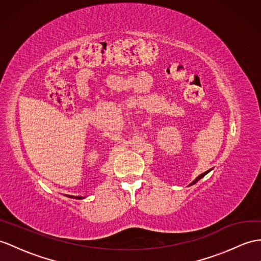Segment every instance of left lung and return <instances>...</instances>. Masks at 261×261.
<instances>
[{
	"label": "left lung",
	"mask_w": 261,
	"mask_h": 261,
	"mask_svg": "<svg viewBox=\"0 0 261 261\" xmlns=\"http://www.w3.org/2000/svg\"><path fill=\"white\" fill-rule=\"evenodd\" d=\"M211 170H213V168L212 169H209V170H207V171H205V173H202V174H200L198 177H196V178L192 181V182H190L189 184V185L188 186H192V185H195V184L197 182V181H198V180H200L201 178H202V177H204V176H206L208 173H209V171H211Z\"/></svg>",
	"instance_id": "8db88e82"
}]
</instances>
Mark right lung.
Returning <instances> with one entry per match:
<instances>
[{
	"instance_id": "add662e5",
	"label": "right lung",
	"mask_w": 261,
	"mask_h": 261,
	"mask_svg": "<svg viewBox=\"0 0 261 261\" xmlns=\"http://www.w3.org/2000/svg\"><path fill=\"white\" fill-rule=\"evenodd\" d=\"M67 197H69V198H73V199H84L86 198L85 196H71V195H66Z\"/></svg>"
}]
</instances>
